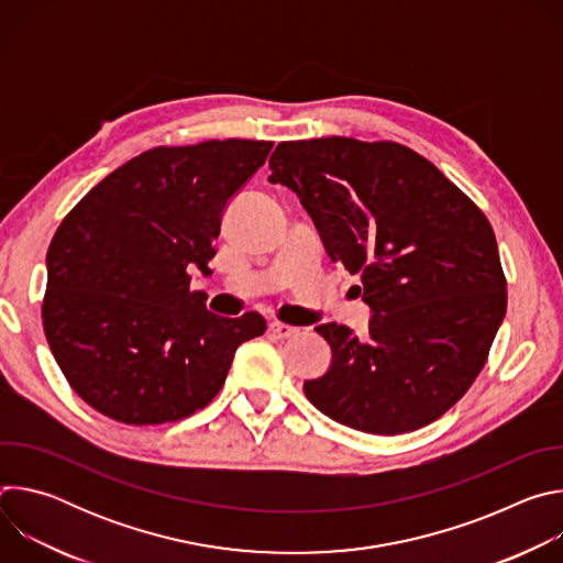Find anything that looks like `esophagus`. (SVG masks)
Returning a JSON list of instances; mask_svg holds the SVG:
<instances>
[{"label":"esophagus","instance_id":"34e87169","mask_svg":"<svg viewBox=\"0 0 563 563\" xmlns=\"http://www.w3.org/2000/svg\"><path fill=\"white\" fill-rule=\"evenodd\" d=\"M269 332L278 339H291L296 336L300 330L298 328H291V325H285V323H278V320H274V323H269Z\"/></svg>","mask_w":563,"mask_h":563}]
</instances>
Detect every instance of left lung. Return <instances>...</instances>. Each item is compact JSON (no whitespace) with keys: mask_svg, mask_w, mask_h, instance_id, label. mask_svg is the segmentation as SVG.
<instances>
[{"mask_svg":"<svg viewBox=\"0 0 563 563\" xmlns=\"http://www.w3.org/2000/svg\"><path fill=\"white\" fill-rule=\"evenodd\" d=\"M269 183L291 189L332 261L361 274L367 339L336 323L309 404L369 434L415 432L474 383L506 316L495 231L432 163L396 142H280Z\"/></svg>","mask_w":563,"mask_h":563,"instance_id":"left-lung-1","label":"left lung"}]
</instances>
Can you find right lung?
<instances>
[{
	"instance_id": "obj_1",
	"label": "right lung",
	"mask_w": 563,
	"mask_h": 563,
	"mask_svg": "<svg viewBox=\"0 0 563 563\" xmlns=\"http://www.w3.org/2000/svg\"><path fill=\"white\" fill-rule=\"evenodd\" d=\"M274 142L209 140L129 159L62 220L46 254L44 332L70 387L129 426L180 421L220 391L265 318L211 313L209 276L227 205Z\"/></svg>"
}]
</instances>
